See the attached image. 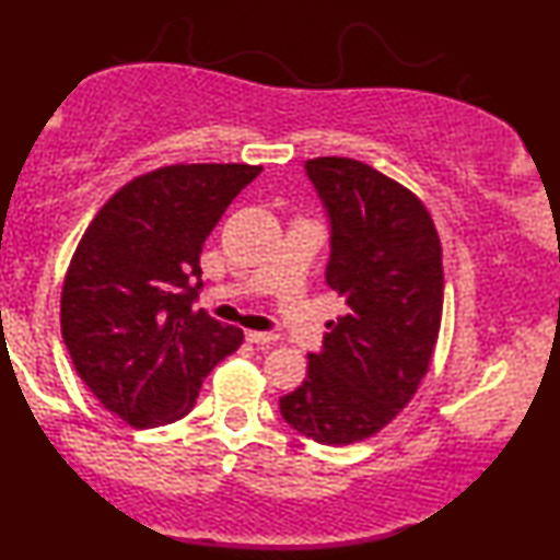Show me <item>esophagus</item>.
I'll list each match as a JSON object with an SVG mask.
<instances>
[{
    "label": "esophagus",
    "instance_id": "1",
    "mask_svg": "<svg viewBox=\"0 0 560 560\" xmlns=\"http://www.w3.org/2000/svg\"><path fill=\"white\" fill-rule=\"evenodd\" d=\"M244 339H247L249 343H255V347H270V343H275L278 336L265 334V331H247V334H244Z\"/></svg>",
    "mask_w": 560,
    "mask_h": 560
}]
</instances>
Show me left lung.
Wrapping results in <instances>:
<instances>
[{"label":"left lung","instance_id":"8db88e82","mask_svg":"<svg viewBox=\"0 0 560 560\" xmlns=\"http://www.w3.org/2000/svg\"><path fill=\"white\" fill-rule=\"evenodd\" d=\"M305 173L331 221L326 282L347 303L280 412L305 439L380 433L418 393L443 313L441 240L423 201L372 165L316 158Z\"/></svg>","mask_w":560,"mask_h":560}]
</instances>
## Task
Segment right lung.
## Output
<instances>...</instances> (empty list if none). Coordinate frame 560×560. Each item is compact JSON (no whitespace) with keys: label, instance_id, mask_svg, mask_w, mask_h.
Listing matches in <instances>:
<instances>
[{"label":"right lung","instance_id":"right-lung-1","mask_svg":"<svg viewBox=\"0 0 560 560\" xmlns=\"http://www.w3.org/2000/svg\"><path fill=\"white\" fill-rule=\"evenodd\" d=\"M262 167L165 165L121 186L83 232L60 295L75 372L132 428L188 416L242 328L194 308L201 249L226 206Z\"/></svg>","mask_w":560,"mask_h":560}]
</instances>
